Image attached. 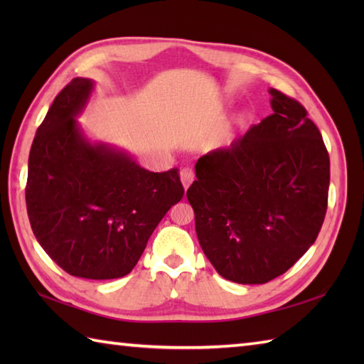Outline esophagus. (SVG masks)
Returning <instances> with one entry per match:
<instances>
[{
    "mask_svg": "<svg viewBox=\"0 0 364 364\" xmlns=\"http://www.w3.org/2000/svg\"><path fill=\"white\" fill-rule=\"evenodd\" d=\"M180 178H181V183H183L184 189H188V188L191 186V183L194 181V178H196V175H194V170H192L191 167H184V168H181Z\"/></svg>",
    "mask_w": 364,
    "mask_h": 364,
    "instance_id": "obj_1",
    "label": "esophagus"
}]
</instances>
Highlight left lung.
<instances>
[{
    "label": "left lung",
    "mask_w": 364,
    "mask_h": 364,
    "mask_svg": "<svg viewBox=\"0 0 364 364\" xmlns=\"http://www.w3.org/2000/svg\"><path fill=\"white\" fill-rule=\"evenodd\" d=\"M274 114L196 164L188 189L206 258L230 282L262 284L314 244L327 213L330 158L296 100L270 89Z\"/></svg>",
    "instance_id": "1"
}]
</instances>
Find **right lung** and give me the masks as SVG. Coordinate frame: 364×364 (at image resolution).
<instances>
[{
  "label": "right lung",
  "instance_id": "add662e5",
  "mask_svg": "<svg viewBox=\"0 0 364 364\" xmlns=\"http://www.w3.org/2000/svg\"><path fill=\"white\" fill-rule=\"evenodd\" d=\"M94 81L73 78L37 128L26 208L34 236L67 274L111 280L129 274L161 219L181 200L178 170L154 173L127 151L90 142L76 117Z\"/></svg>",
  "mask_w": 364,
  "mask_h": 364
}]
</instances>
